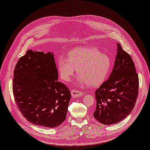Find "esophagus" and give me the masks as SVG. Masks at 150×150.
Returning a JSON list of instances; mask_svg holds the SVG:
<instances>
[{
    "mask_svg": "<svg viewBox=\"0 0 150 150\" xmlns=\"http://www.w3.org/2000/svg\"><path fill=\"white\" fill-rule=\"evenodd\" d=\"M71 95L72 98H78V97H80V96H81L83 95V93H82L80 91L73 90L71 91Z\"/></svg>",
    "mask_w": 150,
    "mask_h": 150,
    "instance_id": "obj_1",
    "label": "esophagus"
}]
</instances>
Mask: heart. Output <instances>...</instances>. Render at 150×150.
Here are the masks:
<instances>
[{
	"label": "heart",
	"instance_id": "1",
	"mask_svg": "<svg viewBox=\"0 0 150 150\" xmlns=\"http://www.w3.org/2000/svg\"><path fill=\"white\" fill-rule=\"evenodd\" d=\"M111 61L108 55L98 49L80 47L70 51L68 57L62 55L57 59V69L60 78L69 81L77 70L79 74L75 83L79 87L89 85L97 87L106 80Z\"/></svg>",
	"mask_w": 150,
	"mask_h": 150
}]
</instances>
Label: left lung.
<instances>
[{"label":"left lung","mask_w":150,"mask_h":150,"mask_svg":"<svg viewBox=\"0 0 150 150\" xmlns=\"http://www.w3.org/2000/svg\"><path fill=\"white\" fill-rule=\"evenodd\" d=\"M117 44L114 66L108 79L95 92V117L104 125L119 122L134 109L138 93V76L130 55Z\"/></svg>","instance_id":"obj_1"}]
</instances>
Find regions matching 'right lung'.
Returning a JSON list of instances; mask_svg holds the SVG:
<instances>
[{"label":"right lung","instance_id":"add662e5","mask_svg":"<svg viewBox=\"0 0 150 150\" xmlns=\"http://www.w3.org/2000/svg\"><path fill=\"white\" fill-rule=\"evenodd\" d=\"M58 80L52 52L28 50L14 70L13 91L21 114L30 122L54 128L66 119L71 94Z\"/></svg>","mask_w":150,"mask_h":150}]
</instances>
